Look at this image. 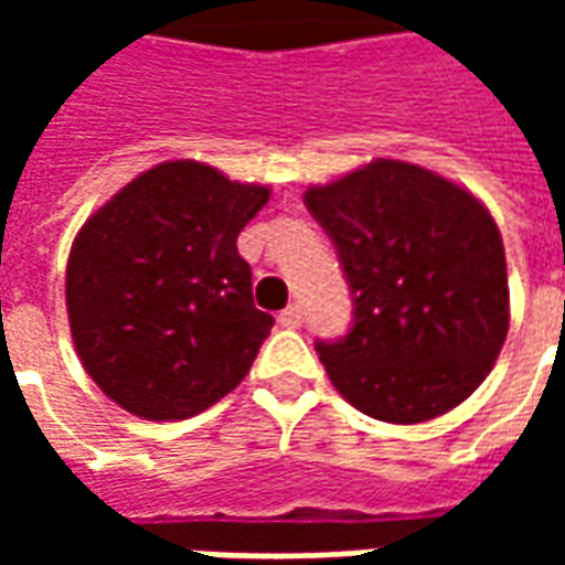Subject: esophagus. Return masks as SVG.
Segmentation results:
<instances>
[{
	"label": "esophagus",
	"mask_w": 565,
	"mask_h": 565,
	"mask_svg": "<svg viewBox=\"0 0 565 565\" xmlns=\"http://www.w3.org/2000/svg\"><path fill=\"white\" fill-rule=\"evenodd\" d=\"M278 323H281V327H287V330H296V327L302 323V308L287 306L281 315H278Z\"/></svg>",
	"instance_id": "obj_1"
}]
</instances>
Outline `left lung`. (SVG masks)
I'll return each instance as SVG.
<instances>
[{
    "mask_svg": "<svg viewBox=\"0 0 565 565\" xmlns=\"http://www.w3.org/2000/svg\"><path fill=\"white\" fill-rule=\"evenodd\" d=\"M306 209L335 245L351 330L315 342L335 391L363 415L420 424L487 379L509 332V275L490 211L429 169L375 160Z\"/></svg>",
    "mask_w": 565,
    "mask_h": 565,
    "instance_id": "obj_1",
    "label": "left lung"
}]
</instances>
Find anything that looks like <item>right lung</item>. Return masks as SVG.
I'll return each instance as SVG.
<instances>
[{"instance_id":"obj_1","label":"right lung","mask_w":565,"mask_h":565,"mask_svg":"<svg viewBox=\"0 0 565 565\" xmlns=\"http://www.w3.org/2000/svg\"><path fill=\"white\" fill-rule=\"evenodd\" d=\"M269 202L193 160L160 162L84 223L66 269L72 339L120 408L184 420L238 387L275 318L235 238Z\"/></svg>"}]
</instances>
